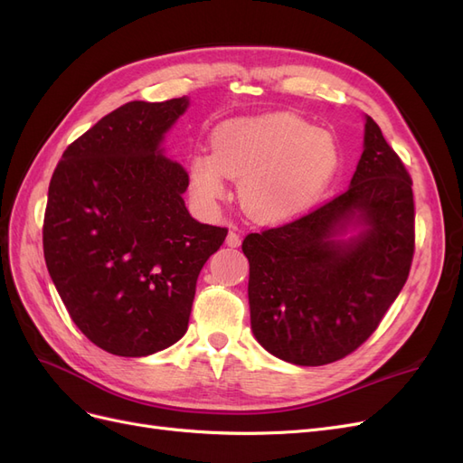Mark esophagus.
I'll return each mask as SVG.
<instances>
[{
  "mask_svg": "<svg viewBox=\"0 0 463 463\" xmlns=\"http://www.w3.org/2000/svg\"><path fill=\"white\" fill-rule=\"evenodd\" d=\"M226 245H228V247H240V245H241V235L232 230V232L228 233V237H226Z\"/></svg>",
  "mask_w": 463,
  "mask_h": 463,
  "instance_id": "34e87169",
  "label": "esophagus"
}]
</instances>
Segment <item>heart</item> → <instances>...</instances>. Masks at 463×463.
Returning <instances> with one entry per match:
<instances>
[{"mask_svg": "<svg viewBox=\"0 0 463 463\" xmlns=\"http://www.w3.org/2000/svg\"><path fill=\"white\" fill-rule=\"evenodd\" d=\"M214 152L189 160L193 194L214 206L228 194V179H241L240 197L260 222H286L307 213L338 170L330 133L291 114H266L222 123Z\"/></svg>", "mask_w": 463, "mask_h": 463, "instance_id": "b5f03b06", "label": "heart"}]
</instances>
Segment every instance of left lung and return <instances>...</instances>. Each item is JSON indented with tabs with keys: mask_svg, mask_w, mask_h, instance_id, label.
Here are the masks:
<instances>
[{
	"mask_svg": "<svg viewBox=\"0 0 463 463\" xmlns=\"http://www.w3.org/2000/svg\"><path fill=\"white\" fill-rule=\"evenodd\" d=\"M413 181L367 116L352 185L296 220L249 233L250 328L272 355L328 365L365 344L396 301L415 253ZM357 217L368 230L342 244Z\"/></svg>",
	"mask_w": 463,
	"mask_h": 463,
	"instance_id": "obj_1",
	"label": "left lung"
}]
</instances>
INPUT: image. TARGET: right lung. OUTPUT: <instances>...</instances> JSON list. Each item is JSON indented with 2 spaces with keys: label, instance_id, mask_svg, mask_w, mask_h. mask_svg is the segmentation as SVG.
Instances as JSON below:
<instances>
[{
  "label": "right lung",
  "instance_id": "right-lung-1",
  "mask_svg": "<svg viewBox=\"0 0 463 463\" xmlns=\"http://www.w3.org/2000/svg\"><path fill=\"white\" fill-rule=\"evenodd\" d=\"M189 100L129 102L69 145L50 181L44 259L69 317L108 354L145 357L187 332L203 264L228 228L187 213L189 174L162 156Z\"/></svg>",
  "mask_w": 463,
  "mask_h": 463
}]
</instances>
